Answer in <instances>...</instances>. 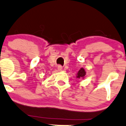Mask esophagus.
I'll return each instance as SVG.
<instances>
[{"instance_id":"1","label":"esophagus","mask_w":126,"mask_h":126,"mask_svg":"<svg viewBox=\"0 0 126 126\" xmlns=\"http://www.w3.org/2000/svg\"><path fill=\"white\" fill-rule=\"evenodd\" d=\"M58 69L59 71H62L63 70V68L61 65H59L58 67Z\"/></svg>"}]
</instances>
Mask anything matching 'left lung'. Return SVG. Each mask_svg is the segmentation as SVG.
I'll return each instance as SVG.
<instances>
[{"label":"left lung","instance_id":"1","mask_svg":"<svg viewBox=\"0 0 126 126\" xmlns=\"http://www.w3.org/2000/svg\"><path fill=\"white\" fill-rule=\"evenodd\" d=\"M86 75V72L84 70V69L83 68H81L80 70L78 71V72L77 73V78L78 79H82V78H84V77Z\"/></svg>","mask_w":126,"mask_h":126}]
</instances>
